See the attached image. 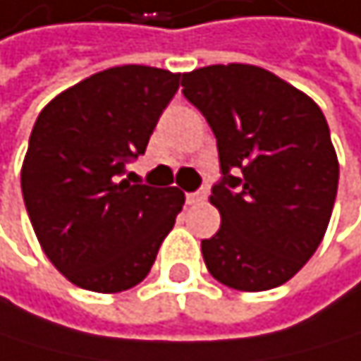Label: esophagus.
<instances>
[{
    "label": "esophagus",
    "mask_w": 361,
    "mask_h": 361,
    "mask_svg": "<svg viewBox=\"0 0 361 361\" xmlns=\"http://www.w3.org/2000/svg\"><path fill=\"white\" fill-rule=\"evenodd\" d=\"M204 198H207V189H198V191H191V194H187V202H189V204L202 202Z\"/></svg>",
    "instance_id": "esophagus-1"
}]
</instances>
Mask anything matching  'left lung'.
Returning <instances> with one entry per match:
<instances>
[{"label": "left lung", "mask_w": 361, "mask_h": 361, "mask_svg": "<svg viewBox=\"0 0 361 361\" xmlns=\"http://www.w3.org/2000/svg\"><path fill=\"white\" fill-rule=\"evenodd\" d=\"M180 85L216 135L222 167L209 196L222 224L200 244L207 270L242 292L283 286L320 246L338 194V154L320 106L244 63L194 69Z\"/></svg>", "instance_id": "8db88e82"}]
</instances>
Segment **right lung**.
I'll list each match as a JSON object with an SVG mask.
<instances>
[{
  "label": "right lung",
  "mask_w": 361,
  "mask_h": 361,
  "mask_svg": "<svg viewBox=\"0 0 361 361\" xmlns=\"http://www.w3.org/2000/svg\"><path fill=\"white\" fill-rule=\"evenodd\" d=\"M178 80L157 67H111L59 93L37 117L21 165L23 202L43 252L78 288H135L176 222L180 189L121 176L145 152Z\"/></svg>",
  "instance_id": "add662e5"
}]
</instances>
